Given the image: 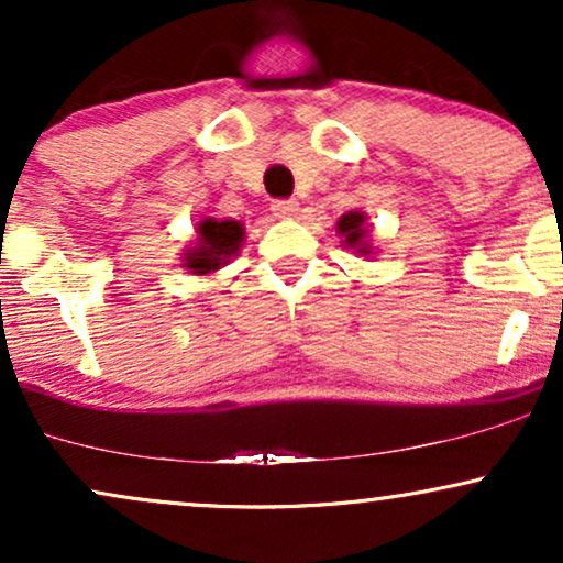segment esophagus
<instances>
[{"label":"esophagus","mask_w":563,"mask_h":563,"mask_svg":"<svg viewBox=\"0 0 563 563\" xmlns=\"http://www.w3.org/2000/svg\"><path fill=\"white\" fill-rule=\"evenodd\" d=\"M273 212L277 218H294L298 212V202L296 199H275Z\"/></svg>","instance_id":"esophagus-1"}]
</instances>
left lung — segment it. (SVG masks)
<instances>
[{
  "label": "left lung",
  "instance_id": "obj_1",
  "mask_svg": "<svg viewBox=\"0 0 563 563\" xmlns=\"http://www.w3.org/2000/svg\"><path fill=\"white\" fill-rule=\"evenodd\" d=\"M338 236L343 239V246L351 249V252L358 254V257H372L374 254L372 236H368V225H366V212L347 210L345 216H340Z\"/></svg>",
  "mask_w": 563,
  "mask_h": 563
}]
</instances>
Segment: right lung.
Here are the masks:
<instances>
[{"label":"right lung","mask_w":563,"mask_h":563,"mask_svg":"<svg viewBox=\"0 0 563 563\" xmlns=\"http://www.w3.org/2000/svg\"><path fill=\"white\" fill-rule=\"evenodd\" d=\"M244 241V223L241 220L205 218L197 223V239L184 249L181 267L191 275H212L236 257Z\"/></svg>","instance_id":"right-lung-1"}]
</instances>
